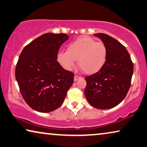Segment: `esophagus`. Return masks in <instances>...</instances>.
Listing matches in <instances>:
<instances>
[{
  "instance_id": "obj_1",
  "label": "esophagus",
  "mask_w": 147,
  "mask_h": 147,
  "mask_svg": "<svg viewBox=\"0 0 147 147\" xmlns=\"http://www.w3.org/2000/svg\"><path fill=\"white\" fill-rule=\"evenodd\" d=\"M81 78L80 76H77V75H75V76H74V81H78L79 79H80Z\"/></svg>"
}]
</instances>
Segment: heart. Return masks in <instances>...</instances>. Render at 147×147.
<instances>
[{
  "label": "heart",
  "mask_w": 147,
  "mask_h": 147,
  "mask_svg": "<svg viewBox=\"0 0 147 147\" xmlns=\"http://www.w3.org/2000/svg\"><path fill=\"white\" fill-rule=\"evenodd\" d=\"M108 51L105 43L87 36L79 37L68 45L67 51L57 54L58 62L64 69L71 71L78 64L85 73L95 74L105 64Z\"/></svg>",
  "instance_id": "heart-1"
}]
</instances>
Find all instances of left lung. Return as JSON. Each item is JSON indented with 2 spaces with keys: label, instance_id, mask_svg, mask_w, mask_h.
<instances>
[{
  "label": "left lung",
  "instance_id": "obj_1",
  "mask_svg": "<svg viewBox=\"0 0 147 147\" xmlns=\"http://www.w3.org/2000/svg\"><path fill=\"white\" fill-rule=\"evenodd\" d=\"M107 48V59L102 68L87 76L85 95L98 109H110L119 105L127 95L134 73V64L125 47L105 33H96Z\"/></svg>",
  "mask_w": 147,
  "mask_h": 147
}]
</instances>
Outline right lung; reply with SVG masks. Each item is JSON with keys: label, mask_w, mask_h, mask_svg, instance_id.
I'll return each instance as SVG.
<instances>
[{"label": "right lung", "mask_w": 147, "mask_h": 147, "mask_svg": "<svg viewBox=\"0 0 147 147\" xmlns=\"http://www.w3.org/2000/svg\"><path fill=\"white\" fill-rule=\"evenodd\" d=\"M68 36L47 33L24 47L16 67V79L26 102L39 112H52L64 102L74 74L58 62L60 47Z\"/></svg>", "instance_id": "add662e5"}]
</instances>
